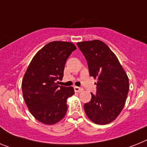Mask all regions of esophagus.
Returning <instances> with one entry per match:
<instances>
[{"instance_id":"esophagus-1","label":"esophagus","mask_w":147,"mask_h":147,"mask_svg":"<svg viewBox=\"0 0 147 147\" xmlns=\"http://www.w3.org/2000/svg\"><path fill=\"white\" fill-rule=\"evenodd\" d=\"M74 90L76 92H77V93H80V92H82L83 90V89L82 88H80V87H76V86H74Z\"/></svg>"}]
</instances>
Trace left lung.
Returning a JSON list of instances; mask_svg holds the SVG:
<instances>
[{"label": "left lung", "mask_w": 147, "mask_h": 147, "mask_svg": "<svg viewBox=\"0 0 147 147\" xmlns=\"http://www.w3.org/2000/svg\"><path fill=\"white\" fill-rule=\"evenodd\" d=\"M88 62L90 76L96 78V94L84 105L88 117L97 124L112 122L124 108L129 91V80L116 56L98 40L78 42Z\"/></svg>", "instance_id": "left-lung-1"}]
</instances>
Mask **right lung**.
I'll use <instances>...</instances> for the list:
<instances>
[{"label":"right lung","mask_w":147,"mask_h":147,"mask_svg":"<svg viewBox=\"0 0 147 147\" xmlns=\"http://www.w3.org/2000/svg\"><path fill=\"white\" fill-rule=\"evenodd\" d=\"M76 49L72 42L54 41L45 45L30 62L23 82V98L30 113L45 124L62 120L67 110V98L74 94L73 87L59 86L65 65Z\"/></svg>","instance_id":"add662e5"}]
</instances>
